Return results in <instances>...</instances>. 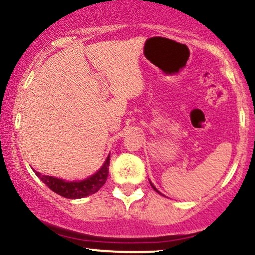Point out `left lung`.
Instances as JSON below:
<instances>
[{
	"label": "left lung",
	"mask_w": 255,
	"mask_h": 255,
	"mask_svg": "<svg viewBox=\"0 0 255 255\" xmlns=\"http://www.w3.org/2000/svg\"><path fill=\"white\" fill-rule=\"evenodd\" d=\"M151 184H152V183H151ZM152 188H153V189H154V191H156V192H158V191H157V188H156V187H154V186H153V184H152ZM158 193H159V192H158Z\"/></svg>",
	"instance_id": "obj_1"
}]
</instances>
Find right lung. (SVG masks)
Masks as SVG:
<instances>
[{
	"mask_svg": "<svg viewBox=\"0 0 255 255\" xmlns=\"http://www.w3.org/2000/svg\"><path fill=\"white\" fill-rule=\"evenodd\" d=\"M109 160L110 156H108L103 166L95 175L86 178V180L75 181V182H67V181L61 180V178L40 175L37 171L36 175L52 192L57 193L61 197L68 199H80L87 197V195L95 194L105 183L108 177V172H109Z\"/></svg>",
	"mask_w": 255,
	"mask_h": 255,
	"instance_id": "right-lung-1",
	"label": "right lung"
}]
</instances>
